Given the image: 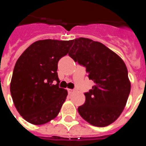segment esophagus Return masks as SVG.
<instances>
[{"label":"esophagus","instance_id":"obj_1","mask_svg":"<svg viewBox=\"0 0 146 146\" xmlns=\"http://www.w3.org/2000/svg\"><path fill=\"white\" fill-rule=\"evenodd\" d=\"M67 90H68L69 93H73V92H74V91H75L74 89H68Z\"/></svg>","mask_w":146,"mask_h":146}]
</instances>
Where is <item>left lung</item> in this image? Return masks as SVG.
Returning <instances> with one entry per match:
<instances>
[{
    "label": "left lung",
    "mask_w": 146,
    "mask_h": 146,
    "mask_svg": "<svg viewBox=\"0 0 146 146\" xmlns=\"http://www.w3.org/2000/svg\"><path fill=\"white\" fill-rule=\"evenodd\" d=\"M69 56L86 68L95 86L85 93L86 102L78 108L80 115L96 127L111 124L123 111L131 85L126 64L101 42L80 38L72 41Z\"/></svg>",
    "instance_id": "obj_1"
}]
</instances>
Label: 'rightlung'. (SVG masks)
<instances>
[{
  "mask_svg": "<svg viewBox=\"0 0 146 146\" xmlns=\"http://www.w3.org/2000/svg\"><path fill=\"white\" fill-rule=\"evenodd\" d=\"M72 41L39 40L25 50L15 64L10 93L17 111L32 124L54 119L67 96L59 88L57 63L67 54ZM56 81L57 84H53Z\"/></svg>",
  "mask_w": 146,
  "mask_h": 146,
  "instance_id": "add662e5",
  "label": "right lung"
}]
</instances>
